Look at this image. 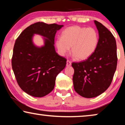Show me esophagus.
I'll return each mask as SVG.
<instances>
[{
	"label": "esophagus",
	"mask_w": 125,
	"mask_h": 125,
	"mask_svg": "<svg viewBox=\"0 0 125 125\" xmlns=\"http://www.w3.org/2000/svg\"><path fill=\"white\" fill-rule=\"evenodd\" d=\"M66 66L67 67H69L70 66H71V62L69 61H67V63H66Z\"/></svg>",
	"instance_id": "esophagus-1"
}]
</instances>
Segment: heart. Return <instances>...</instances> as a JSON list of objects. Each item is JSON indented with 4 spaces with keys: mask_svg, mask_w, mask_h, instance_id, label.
Masks as SVG:
<instances>
[{
    "mask_svg": "<svg viewBox=\"0 0 125 125\" xmlns=\"http://www.w3.org/2000/svg\"><path fill=\"white\" fill-rule=\"evenodd\" d=\"M98 44V35L92 27H82L72 26L65 29L62 38L55 41L58 53L64 56L70 51L79 61H85L94 54Z\"/></svg>",
    "mask_w": 125,
    "mask_h": 125,
    "instance_id": "1",
    "label": "heart"
}]
</instances>
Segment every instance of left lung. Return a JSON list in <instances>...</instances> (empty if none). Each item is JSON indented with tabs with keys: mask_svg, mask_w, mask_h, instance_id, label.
I'll list each match as a JSON object with an SVG mask.
<instances>
[{
	"mask_svg": "<svg viewBox=\"0 0 125 125\" xmlns=\"http://www.w3.org/2000/svg\"><path fill=\"white\" fill-rule=\"evenodd\" d=\"M99 33L97 48L86 61L72 63L73 87L84 98L96 97L110 86L116 70L117 45L112 33L101 23L94 21Z\"/></svg>",
	"mask_w": 125,
	"mask_h": 125,
	"instance_id": "obj_1",
	"label": "left lung"
}]
</instances>
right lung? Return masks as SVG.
<instances>
[{"mask_svg": "<svg viewBox=\"0 0 125 125\" xmlns=\"http://www.w3.org/2000/svg\"><path fill=\"white\" fill-rule=\"evenodd\" d=\"M63 26L39 22L27 27L16 39L12 69L18 85L30 95L40 98L51 93L58 74L66 67V59L58 55L54 45L57 31ZM35 34L43 37V46L33 43Z\"/></svg>", "mask_w": 125, "mask_h": 125, "instance_id": "add662e5", "label": "right lung"}]
</instances>
